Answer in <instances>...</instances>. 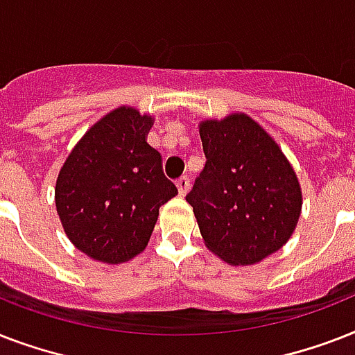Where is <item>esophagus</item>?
<instances>
[{"mask_svg": "<svg viewBox=\"0 0 355 355\" xmlns=\"http://www.w3.org/2000/svg\"><path fill=\"white\" fill-rule=\"evenodd\" d=\"M177 188H178V193L182 195V197L188 193V191H189V177H188V175H184L182 178H178Z\"/></svg>", "mask_w": 355, "mask_h": 355, "instance_id": "1", "label": "esophagus"}]
</instances>
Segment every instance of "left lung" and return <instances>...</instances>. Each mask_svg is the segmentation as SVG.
<instances>
[{
	"label": "left lung",
	"mask_w": 355,
	"mask_h": 355,
	"mask_svg": "<svg viewBox=\"0 0 355 355\" xmlns=\"http://www.w3.org/2000/svg\"><path fill=\"white\" fill-rule=\"evenodd\" d=\"M206 166L186 195L206 247L230 265H254L291 237L302 210L295 169L247 114L199 125Z\"/></svg>",
	"instance_id": "1"
}]
</instances>
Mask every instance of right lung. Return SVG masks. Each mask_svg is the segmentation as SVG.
I'll return each instance as SVG.
<instances>
[{"label":"right lung","mask_w":355,"mask_h":355,"mask_svg":"<svg viewBox=\"0 0 355 355\" xmlns=\"http://www.w3.org/2000/svg\"><path fill=\"white\" fill-rule=\"evenodd\" d=\"M153 118L119 107L90 127L58 173L55 205L64 232L80 252L103 263L138 256L162 205L178 193L147 144Z\"/></svg>","instance_id":"right-lung-1"}]
</instances>
